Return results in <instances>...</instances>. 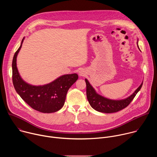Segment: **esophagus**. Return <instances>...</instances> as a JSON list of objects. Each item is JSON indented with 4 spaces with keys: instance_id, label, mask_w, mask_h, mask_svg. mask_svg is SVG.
<instances>
[{
    "instance_id": "34e87169",
    "label": "esophagus",
    "mask_w": 157,
    "mask_h": 157,
    "mask_svg": "<svg viewBox=\"0 0 157 157\" xmlns=\"http://www.w3.org/2000/svg\"><path fill=\"white\" fill-rule=\"evenodd\" d=\"M78 75L80 76H84L86 75V71L84 70H82V69L80 70L79 71V72H78Z\"/></svg>"
}]
</instances>
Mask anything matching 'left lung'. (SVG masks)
<instances>
[{"label": "left lung", "instance_id": "1", "mask_svg": "<svg viewBox=\"0 0 157 157\" xmlns=\"http://www.w3.org/2000/svg\"><path fill=\"white\" fill-rule=\"evenodd\" d=\"M138 48H139V46ZM85 81L86 83V96L89 104L94 110L100 112V113L107 114L116 113V112L125 108L140 90L143 84V82H142L140 86L134 91V93L128 98L121 100H113L107 99L98 94L87 79H85Z\"/></svg>", "mask_w": 157, "mask_h": 157}]
</instances>
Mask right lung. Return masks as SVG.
<instances>
[{
	"label": "right lung",
	"mask_w": 157,
	"mask_h": 157,
	"mask_svg": "<svg viewBox=\"0 0 157 157\" xmlns=\"http://www.w3.org/2000/svg\"><path fill=\"white\" fill-rule=\"evenodd\" d=\"M24 38L12 60V81L16 92L33 109L43 113H52L64 105L66 94L78 79L76 73L59 76L50 83L43 86L31 85L22 79L17 67V57Z\"/></svg>",
	"instance_id": "obj_1"
}]
</instances>
